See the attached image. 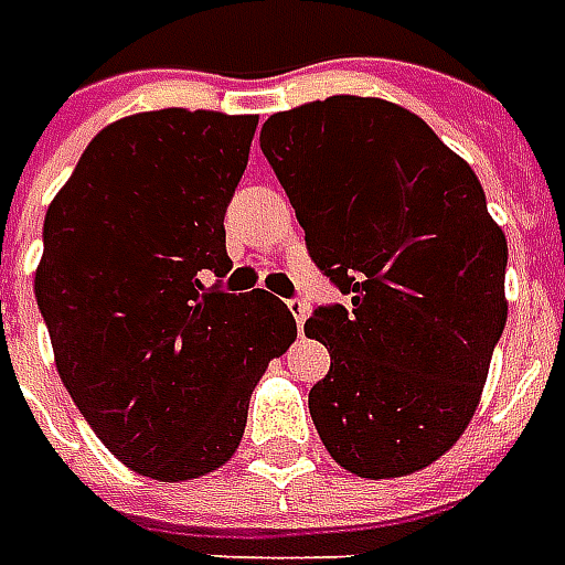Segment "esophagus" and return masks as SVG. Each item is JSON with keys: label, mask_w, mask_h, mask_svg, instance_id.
<instances>
[{"label": "esophagus", "mask_w": 565, "mask_h": 565, "mask_svg": "<svg viewBox=\"0 0 565 565\" xmlns=\"http://www.w3.org/2000/svg\"><path fill=\"white\" fill-rule=\"evenodd\" d=\"M289 310H291V316H295V322H298V331H301L303 322H307V303L289 301Z\"/></svg>", "instance_id": "obj_1"}]
</instances>
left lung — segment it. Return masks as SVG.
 Here are the masks:
<instances>
[{"mask_svg":"<svg viewBox=\"0 0 565 565\" xmlns=\"http://www.w3.org/2000/svg\"><path fill=\"white\" fill-rule=\"evenodd\" d=\"M262 151L350 295L303 322L331 353L310 390L319 438L371 481L431 466L475 417L508 319V243L478 175L419 115L350 94L270 115Z\"/></svg>","mask_w":565,"mask_h":565,"instance_id":"8db88e82","label":"left lung"}]
</instances>
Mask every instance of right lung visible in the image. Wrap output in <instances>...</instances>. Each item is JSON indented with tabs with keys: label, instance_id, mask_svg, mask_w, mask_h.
Segmentation results:
<instances>
[{
	"label": "right lung",
	"instance_id": "1",
	"mask_svg": "<svg viewBox=\"0 0 565 565\" xmlns=\"http://www.w3.org/2000/svg\"><path fill=\"white\" fill-rule=\"evenodd\" d=\"M258 118L206 109L103 127L51 200L35 301L60 380L124 466L203 478L237 454L252 390L298 338L289 307L227 295L225 210Z\"/></svg>",
	"mask_w": 565,
	"mask_h": 565
}]
</instances>
